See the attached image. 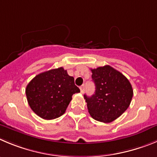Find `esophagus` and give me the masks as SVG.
<instances>
[{
  "label": "esophagus",
  "mask_w": 157,
  "mask_h": 157,
  "mask_svg": "<svg viewBox=\"0 0 157 157\" xmlns=\"http://www.w3.org/2000/svg\"><path fill=\"white\" fill-rule=\"evenodd\" d=\"M79 88H80V90H81V93H83V92H84V85H82V86H80Z\"/></svg>",
  "instance_id": "1"
}]
</instances>
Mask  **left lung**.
Instances as JSON below:
<instances>
[{
    "label": "left lung",
    "mask_w": 157,
    "mask_h": 157,
    "mask_svg": "<svg viewBox=\"0 0 157 157\" xmlns=\"http://www.w3.org/2000/svg\"><path fill=\"white\" fill-rule=\"evenodd\" d=\"M96 90L92 96L84 95L87 108L95 120L110 123L128 109L133 96L127 78L110 65L91 69Z\"/></svg>",
    "instance_id": "1"
}]
</instances>
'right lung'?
I'll use <instances>...</instances> for the list:
<instances>
[{"mask_svg":"<svg viewBox=\"0 0 157 157\" xmlns=\"http://www.w3.org/2000/svg\"><path fill=\"white\" fill-rule=\"evenodd\" d=\"M74 78L62 67L37 75L25 89L33 111L45 120H52L65 113L72 95L79 93Z\"/></svg>","mask_w":157,"mask_h":157,"instance_id":"obj_1","label":"right lung"}]
</instances>
